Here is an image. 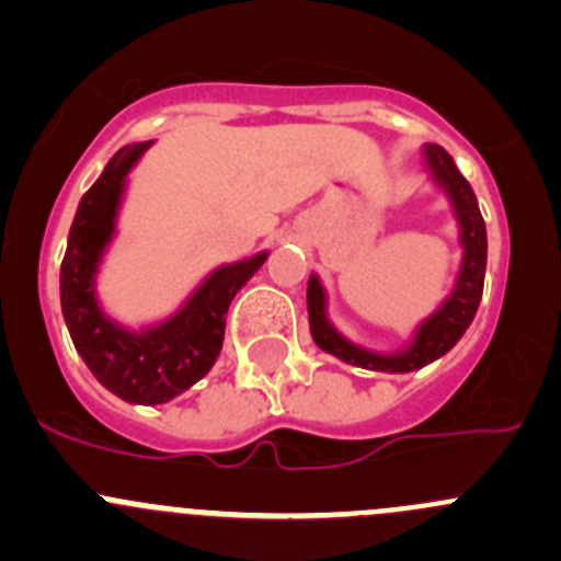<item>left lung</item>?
Returning a JSON list of instances; mask_svg holds the SVG:
<instances>
[{
	"label": "left lung",
	"instance_id": "8db88e82",
	"mask_svg": "<svg viewBox=\"0 0 561 561\" xmlns=\"http://www.w3.org/2000/svg\"><path fill=\"white\" fill-rule=\"evenodd\" d=\"M423 162L432 171L434 181L445 190V195L454 203V211L458 219V236H461L463 257L461 271L454 293L445 298L443 307L437 309L428 320L421 322L412 342L404 350L390 355L371 353V350L358 347V344L347 342L336 328L328 322L325 317V293L317 276L309 279L307 287V304H309V328H312V339L320 350L336 355L344 364L360 366V369L371 371H415L423 369L432 360L443 358L450 347L463 336L469 322L474 320V312L483 298V276H485V222L480 217L478 197H474L469 181L458 173L454 157L437 144L423 146Z\"/></svg>",
	"mask_w": 561,
	"mask_h": 561
}]
</instances>
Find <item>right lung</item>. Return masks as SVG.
<instances>
[{
  "label": "right lung",
  "instance_id": "add662e5",
  "mask_svg": "<svg viewBox=\"0 0 561 561\" xmlns=\"http://www.w3.org/2000/svg\"><path fill=\"white\" fill-rule=\"evenodd\" d=\"M149 146L151 140L118 149L81 197L59 276L61 314L78 355L100 386L129 404H162L208 375L222 350L230 301L268 257V252H260L217 268L160 325L127 331L105 317L94 296V274L116 230L127 173Z\"/></svg>",
  "mask_w": 561,
  "mask_h": 561
}]
</instances>
